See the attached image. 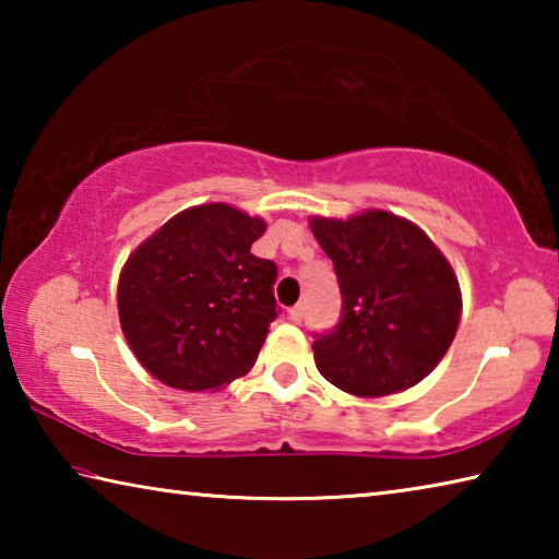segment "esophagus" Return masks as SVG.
<instances>
[{
    "mask_svg": "<svg viewBox=\"0 0 559 559\" xmlns=\"http://www.w3.org/2000/svg\"><path fill=\"white\" fill-rule=\"evenodd\" d=\"M288 318L293 320V323H300V318H302V306H293V308L288 310Z\"/></svg>",
    "mask_w": 559,
    "mask_h": 559,
    "instance_id": "esophagus-1",
    "label": "esophagus"
}]
</instances>
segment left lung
<instances>
[{
    "mask_svg": "<svg viewBox=\"0 0 559 559\" xmlns=\"http://www.w3.org/2000/svg\"><path fill=\"white\" fill-rule=\"evenodd\" d=\"M310 229L335 266L340 323L316 335L320 374L355 396L419 384L441 362L461 320V288L419 226L392 212L313 216Z\"/></svg>",
    "mask_w": 559,
    "mask_h": 559,
    "instance_id": "left-lung-1",
    "label": "left lung"
}]
</instances>
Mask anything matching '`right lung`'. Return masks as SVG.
<instances>
[{
    "mask_svg": "<svg viewBox=\"0 0 559 559\" xmlns=\"http://www.w3.org/2000/svg\"><path fill=\"white\" fill-rule=\"evenodd\" d=\"M266 222L214 202L179 212L130 253L118 316L140 365L185 392L246 374L276 320L273 261L251 253Z\"/></svg>",
    "mask_w": 559,
    "mask_h": 559,
    "instance_id": "obj_1",
    "label": "right lung"
}]
</instances>
